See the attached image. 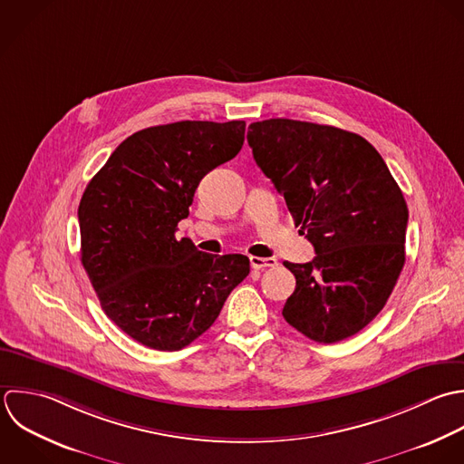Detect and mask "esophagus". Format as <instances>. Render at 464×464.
<instances>
[{
  "instance_id": "obj_1",
  "label": "esophagus",
  "mask_w": 464,
  "mask_h": 464,
  "mask_svg": "<svg viewBox=\"0 0 464 464\" xmlns=\"http://www.w3.org/2000/svg\"><path fill=\"white\" fill-rule=\"evenodd\" d=\"M253 269H266V267H276V258H262V256H251L249 258Z\"/></svg>"
}]
</instances>
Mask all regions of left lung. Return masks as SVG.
<instances>
[{
  "label": "left lung",
  "instance_id": "1",
  "mask_svg": "<svg viewBox=\"0 0 464 464\" xmlns=\"http://www.w3.org/2000/svg\"><path fill=\"white\" fill-rule=\"evenodd\" d=\"M247 142L316 253L284 262L296 278L285 322L318 343L354 336L405 266L409 208L398 182L369 140L334 126L267 119L249 124Z\"/></svg>",
  "mask_w": 464,
  "mask_h": 464
}]
</instances>
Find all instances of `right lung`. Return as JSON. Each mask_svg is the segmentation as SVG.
<instances>
[{"mask_svg":"<svg viewBox=\"0 0 464 464\" xmlns=\"http://www.w3.org/2000/svg\"><path fill=\"white\" fill-rule=\"evenodd\" d=\"M244 133V121L135 131L82 193L81 264L106 316L150 349L180 351L195 342L249 275L244 255H209L175 238L198 182L240 151Z\"/></svg>","mask_w":464,"mask_h":464,"instance_id":"right-lung-1","label":"right lung"}]
</instances>
